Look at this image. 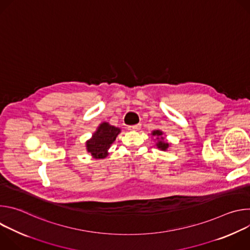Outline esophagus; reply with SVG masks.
<instances>
[{"label": "esophagus", "instance_id": "1", "mask_svg": "<svg viewBox=\"0 0 250 250\" xmlns=\"http://www.w3.org/2000/svg\"><path fill=\"white\" fill-rule=\"evenodd\" d=\"M140 127H141V125L137 124V125H130L127 128H128V130H138V129H140Z\"/></svg>", "mask_w": 250, "mask_h": 250}]
</instances>
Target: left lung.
Segmentation results:
<instances>
[{"label": "left lung", "instance_id": "left-lung-1", "mask_svg": "<svg viewBox=\"0 0 250 250\" xmlns=\"http://www.w3.org/2000/svg\"><path fill=\"white\" fill-rule=\"evenodd\" d=\"M151 134H152L153 136H155V137H156V139L158 140V141L156 142V146H157V148H159V149H161V150H163V151H165V150H167V149H168V147H169V144H168V142H166V141L164 140L163 132H162L161 130H159V129L153 130V131L151 132Z\"/></svg>", "mask_w": 250, "mask_h": 250}]
</instances>
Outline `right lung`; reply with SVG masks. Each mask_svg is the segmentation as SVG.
Instances as JSON below:
<instances>
[{"label":"right lung","mask_w":250,"mask_h":250,"mask_svg":"<svg viewBox=\"0 0 250 250\" xmlns=\"http://www.w3.org/2000/svg\"><path fill=\"white\" fill-rule=\"evenodd\" d=\"M120 132L121 128L111 125L109 123H102L92 137L86 141L87 151L97 159L108 156V150Z\"/></svg>","instance_id":"obj_1"}]
</instances>
